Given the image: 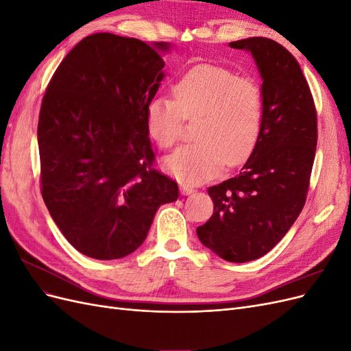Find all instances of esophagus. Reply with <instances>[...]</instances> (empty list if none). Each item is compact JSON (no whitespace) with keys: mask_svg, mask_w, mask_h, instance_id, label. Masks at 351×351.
<instances>
[{"mask_svg":"<svg viewBox=\"0 0 351 351\" xmlns=\"http://www.w3.org/2000/svg\"><path fill=\"white\" fill-rule=\"evenodd\" d=\"M180 192H182V195H184V196H190V195H193L196 190L193 187H190V186L182 184V186H180Z\"/></svg>","mask_w":351,"mask_h":351,"instance_id":"1","label":"esophagus"}]
</instances>
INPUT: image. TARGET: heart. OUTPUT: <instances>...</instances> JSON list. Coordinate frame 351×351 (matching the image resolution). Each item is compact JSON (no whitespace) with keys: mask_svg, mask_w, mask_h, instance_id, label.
Returning <instances> with one entry per match:
<instances>
[{"mask_svg":"<svg viewBox=\"0 0 351 351\" xmlns=\"http://www.w3.org/2000/svg\"><path fill=\"white\" fill-rule=\"evenodd\" d=\"M174 99L155 95L146 105V129L168 149L180 137L183 119L200 117L196 143L164 159L178 182L196 184L218 174L224 164H237L256 143L263 124V98L256 83L215 66L190 70L173 88Z\"/></svg>","mask_w":351,"mask_h":351,"instance_id":"b5f03b06","label":"heart"}]
</instances>
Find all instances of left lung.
<instances>
[{"mask_svg": "<svg viewBox=\"0 0 351 351\" xmlns=\"http://www.w3.org/2000/svg\"><path fill=\"white\" fill-rule=\"evenodd\" d=\"M253 57L262 79L263 124L240 173L208 189L214 214L196 228L205 247L243 263L275 247L304 206L317 142L316 110L299 62L278 42L228 44Z\"/></svg>", "mask_w": 351, "mask_h": 351, "instance_id": "8db88e82", "label": "left lung"}]
</instances>
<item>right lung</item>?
<instances>
[{
  "label": "right lung",
  "mask_w": 351,
  "mask_h": 351,
  "mask_svg": "<svg viewBox=\"0 0 351 351\" xmlns=\"http://www.w3.org/2000/svg\"><path fill=\"white\" fill-rule=\"evenodd\" d=\"M171 44L95 34L52 76L38 124L42 197L71 246L112 261L142 246L178 186L152 168L146 105Z\"/></svg>",
  "instance_id": "right-lung-1"
}]
</instances>
